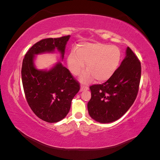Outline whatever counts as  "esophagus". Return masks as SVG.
I'll use <instances>...</instances> for the list:
<instances>
[{
    "mask_svg": "<svg viewBox=\"0 0 160 160\" xmlns=\"http://www.w3.org/2000/svg\"><path fill=\"white\" fill-rule=\"evenodd\" d=\"M89 89V88L88 86H85L84 85H81V88H80V91H83L85 90H88Z\"/></svg>",
    "mask_w": 160,
    "mask_h": 160,
    "instance_id": "1",
    "label": "esophagus"
}]
</instances>
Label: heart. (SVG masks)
Segmentation results:
<instances>
[{
	"label": "heart",
	"instance_id": "b5f03b06",
	"mask_svg": "<svg viewBox=\"0 0 160 160\" xmlns=\"http://www.w3.org/2000/svg\"><path fill=\"white\" fill-rule=\"evenodd\" d=\"M122 60L118 47L101 42H83L72 50L67 57V65L71 73L78 75L85 68L88 71L80 77L89 83L94 78L99 82L110 79L117 71Z\"/></svg>",
	"mask_w": 160,
	"mask_h": 160
}]
</instances>
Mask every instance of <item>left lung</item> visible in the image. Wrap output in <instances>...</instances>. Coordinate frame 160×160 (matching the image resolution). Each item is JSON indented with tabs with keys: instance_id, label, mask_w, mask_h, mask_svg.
Returning a JSON list of instances; mask_svg holds the SVG:
<instances>
[{
	"instance_id": "1",
	"label": "left lung",
	"mask_w": 160,
	"mask_h": 160,
	"mask_svg": "<svg viewBox=\"0 0 160 160\" xmlns=\"http://www.w3.org/2000/svg\"><path fill=\"white\" fill-rule=\"evenodd\" d=\"M113 75L105 83L90 87L88 103L92 119L101 123H111L127 112L135 101L141 79V63L129 47Z\"/></svg>"
}]
</instances>
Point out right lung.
Segmentation results:
<instances>
[{
  "label": "right lung",
  "instance_id": "obj_1",
  "mask_svg": "<svg viewBox=\"0 0 160 160\" xmlns=\"http://www.w3.org/2000/svg\"><path fill=\"white\" fill-rule=\"evenodd\" d=\"M70 35L45 38L27 51L22 61L21 76L27 103L38 118L48 123L64 119L71 101L80 89L79 83L69 69L58 62L49 70H39L35 65V55L53 52L55 49L63 59Z\"/></svg>",
  "mask_w": 160,
  "mask_h": 160
}]
</instances>
